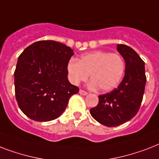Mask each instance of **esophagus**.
Returning a JSON list of instances; mask_svg holds the SVG:
<instances>
[{"label":"esophagus","instance_id":"34e87169","mask_svg":"<svg viewBox=\"0 0 159 159\" xmlns=\"http://www.w3.org/2000/svg\"><path fill=\"white\" fill-rule=\"evenodd\" d=\"M79 94L82 95V96H86V95H87V92H85V91H83V90H80Z\"/></svg>","mask_w":159,"mask_h":159}]
</instances>
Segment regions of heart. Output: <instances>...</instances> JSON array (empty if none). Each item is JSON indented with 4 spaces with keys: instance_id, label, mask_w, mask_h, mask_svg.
I'll use <instances>...</instances> for the list:
<instances>
[{
    "instance_id": "1",
    "label": "heart",
    "mask_w": 159,
    "mask_h": 159,
    "mask_svg": "<svg viewBox=\"0 0 159 159\" xmlns=\"http://www.w3.org/2000/svg\"><path fill=\"white\" fill-rule=\"evenodd\" d=\"M67 70L69 80L73 84L85 82L90 74L91 88L99 87L102 92H110L115 89L123 78L125 63L118 53L97 50L82 54L79 60L70 59Z\"/></svg>"
}]
</instances>
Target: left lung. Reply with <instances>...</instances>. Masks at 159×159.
I'll return each instance as SVG.
<instances>
[{
  "label": "left lung",
  "mask_w": 159,
  "mask_h": 159,
  "mask_svg": "<svg viewBox=\"0 0 159 159\" xmlns=\"http://www.w3.org/2000/svg\"><path fill=\"white\" fill-rule=\"evenodd\" d=\"M125 62L122 82L110 93L99 96V103L90 110L92 116L103 125L116 127L135 116L143 100L146 84L144 62L133 48L117 44Z\"/></svg>",
  "instance_id": "8db88e82"
}]
</instances>
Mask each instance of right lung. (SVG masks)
Segmentation results:
<instances>
[{
    "mask_svg": "<svg viewBox=\"0 0 159 159\" xmlns=\"http://www.w3.org/2000/svg\"><path fill=\"white\" fill-rule=\"evenodd\" d=\"M73 54L63 43L41 40L19 56L14 73L16 98L29 118L39 122L57 119L78 92L67 78V65Z\"/></svg>",
    "mask_w": 159,
    "mask_h": 159,
    "instance_id": "obj_1",
    "label": "right lung"
}]
</instances>
